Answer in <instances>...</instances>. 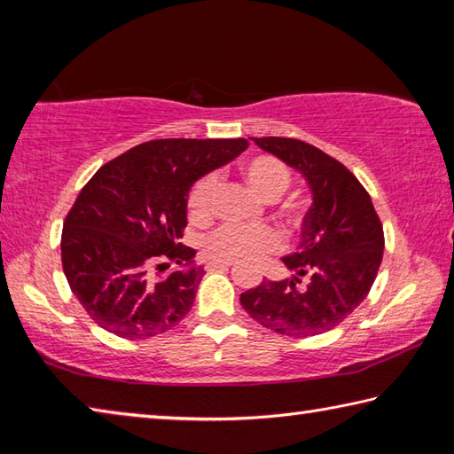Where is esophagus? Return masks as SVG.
Wrapping results in <instances>:
<instances>
[{
    "label": "esophagus",
    "instance_id": "esophagus-1",
    "mask_svg": "<svg viewBox=\"0 0 454 454\" xmlns=\"http://www.w3.org/2000/svg\"><path fill=\"white\" fill-rule=\"evenodd\" d=\"M234 262L232 260H208V262H206V268H208V270H216V268H230L232 266Z\"/></svg>",
    "mask_w": 454,
    "mask_h": 454
}]
</instances>
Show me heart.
Segmentation results:
<instances>
[{
  "instance_id": "1",
  "label": "heart",
  "mask_w": 454,
  "mask_h": 454,
  "mask_svg": "<svg viewBox=\"0 0 454 454\" xmlns=\"http://www.w3.org/2000/svg\"><path fill=\"white\" fill-rule=\"evenodd\" d=\"M242 176L248 188L264 202H272V200L278 198L290 184L288 168L272 156L250 158L242 168ZM214 188H216V178L206 176L190 192L188 214L190 220L196 222V224H204L212 216ZM282 238L272 228L226 226L216 230L206 240V252L214 258L252 260L278 250Z\"/></svg>"
}]
</instances>
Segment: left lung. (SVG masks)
<instances>
[{
    "label": "left lung",
    "instance_id": "obj_1",
    "mask_svg": "<svg viewBox=\"0 0 454 454\" xmlns=\"http://www.w3.org/2000/svg\"><path fill=\"white\" fill-rule=\"evenodd\" d=\"M252 140L302 176L312 204L302 220L301 246L282 258L290 278L262 280L242 292L240 304L258 325L278 334H322L371 292L382 262V224L363 184L338 160L294 137Z\"/></svg>",
    "mask_w": 454,
    "mask_h": 454
}]
</instances>
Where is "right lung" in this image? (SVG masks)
<instances>
[{
	"mask_svg": "<svg viewBox=\"0 0 454 454\" xmlns=\"http://www.w3.org/2000/svg\"><path fill=\"white\" fill-rule=\"evenodd\" d=\"M246 148L244 137L152 140L91 176L66 216L61 266L98 326L144 340L186 317L206 274L180 242L190 188Z\"/></svg>",
	"mask_w": 454,
	"mask_h": 454,
	"instance_id": "add662e5",
	"label": "right lung"
}]
</instances>
